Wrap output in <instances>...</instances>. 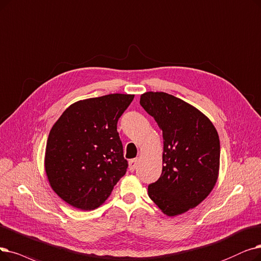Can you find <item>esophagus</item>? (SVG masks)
<instances>
[{"instance_id":"obj_1","label":"esophagus","mask_w":261,"mask_h":261,"mask_svg":"<svg viewBox=\"0 0 261 261\" xmlns=\"http://www.w3.org/2000/svg\"><path fill=\"white\" fill-rule=\"evenodd\" d=\"M138 165V159H132V160L129 161V169L130 172H133L135 168H137Z\"/></svg>"}]
</instances>
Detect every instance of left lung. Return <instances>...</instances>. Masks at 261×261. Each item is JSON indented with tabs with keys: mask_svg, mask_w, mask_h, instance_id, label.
<instances>
[{
	"mask_svg": "<svg viewBox=\"0 0 261 261\" xmlns=\"http://www.w3.org/2000/svg\"><path fill=\"white\" fill-rule=\"evenodd\" d=\"M140 103L163 133L162 174L148 186V195L168 217L182 214L199 205L217 184L218 131L199 110L173 95L147 92Z\"/></svg>",
	"mask_w": 261,
	"mask_h": 261,
	"instance_id": "1",
	"label": "left lung"
}]
</instances>
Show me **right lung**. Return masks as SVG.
<instances>
[{
  "mask_svg": "<svg viewBox=\"0 0 261 261\" xmlns=\"http://www.w3.org/2000/svg\"><path fill=\"white\" fill-rule=\"evenodd\" d=\"M133 98L110 94L76 101L53 124L44 169L52 190L70 206L100 207L126 174L117 121Z\"/></svg>",
  "mask_w": 261,
  "mask_h": 261,
  "instance_id": "obj_1",
  "label": "right lung"
}]
</instances>
